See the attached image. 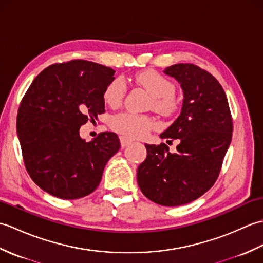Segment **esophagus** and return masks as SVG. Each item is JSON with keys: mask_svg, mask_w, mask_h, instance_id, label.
Listing matches in <instances>:
<instances>
[{"mask_svg": "<svg viewBox=\"0 0 263 263\" xmlns=\"http://www.w3.org/2000/svg\"><path fill=\"white\" fill-rule=\"evenodd\" d=\"M120 141H121V146H122L123 148L132 143V140H130V139H127L126 137H123V136L120 137Z\"/></svg>", "mask_w": 263, "mask_h": 263, "instance_id": "1", "label": "esophagus"}]
</instances>
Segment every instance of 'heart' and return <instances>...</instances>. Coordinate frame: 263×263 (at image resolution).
I'll use <instances>...</instances> for the list:
<instances>
[{
    "label": "heart",
    "mask_w": 263,
    "mask_h": 263,
    "mask_svg": "<svg viewBox=\"0 0 263 263\" xmlns=\"http://www.w3.org/2000/svg\"><path fill=\"white\" fill-rule=\"evenodd\" d=\"M135 80L153 95L154 109L161 114H172L178 108L180 100L175 95V85L168 78L157 71L147 70L139 72ZM126 86L121 78L111 80L104 91V102L110 107H117L124 99ZM156 123L146 115L123 111L111 117L110 126L114 131L127 138H141L153 130Z\"/></svg>",
    "instance_id": "1"
}]
</instances>
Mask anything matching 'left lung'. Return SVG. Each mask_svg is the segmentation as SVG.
<instances>
[{"instance_id":"8db88e82","label":"left lung","mask_w":263,"mask_h":263,"mask_svg":"<svg viewBox=\"0 0 263 263\" xmlns=\"http://www.w3.org/2000/svg\"><path fill=\"white\" fill-rule=\"evenodd\" d=\"M164 72L180 82L184 99L180 116L160 138L180 143L175 153L166 143L146 144L147 158L137 178L149 200L176 206L192 202L215 184L232 141L233 120L224 89L209 72L190 63Z\"/></svg>"}]
</instances>
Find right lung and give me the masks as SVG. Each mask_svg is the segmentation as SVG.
Instances as JSON below:
<instances>
[{
  "label": "right lung",
  "mask_w": 263,
  "mask_h": 263,
  "mask_svg": "<svg viewBox=\"0 0 263 263\" xmlns=\"http://www.w3.org/2000/svg\"><path fill=\"white\" fill-rule=\"evenodd\" d=\"M115 71L85 60L49 65L22 98L16 117L22 158L31 180L54 197L73 200L97 189L110 157L119 152L114 132L92 141L80 126L105 113L104 91Z\"/></svg>",
  "instance_id": "obj_1"
}]
</instances>
